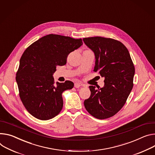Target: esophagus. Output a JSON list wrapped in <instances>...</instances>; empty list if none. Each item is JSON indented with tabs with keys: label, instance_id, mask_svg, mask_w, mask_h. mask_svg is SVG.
<instances>
[{
	"label": "esophagus",
	"instance_id": "1",
	"mask_svg": "<svg viewBox=\"0 0 155 155\" xmlns=\"http://www.w3.org/2000/svg\"><path fill=\"white\" fill-rule=\"evenodd\" d=\"M81 86H83V85H82V84L79 83H75V85H74V87H75V88H79V87H80Z\"/></svg>",
	"mask_w": 155,
	"mask_h": 155
}]
</instances>
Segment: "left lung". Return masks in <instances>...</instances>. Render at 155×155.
I'll use <instances>...</instances> for the list:
<instances>
[{
    "label": "left lung",
    "mask_w": 155,
    "mask_h": 155,
    "mask_svg": "<svg viewBox=\"0 0 155 155\" xmlns=\"http://www.w3.org/2000/svg\"><path fill=\"white\" fill-rule=\"evenodd\" d=\"M84 43L94 53V72L104 77L103 88L90 86L91 95L84 101L95 118L114 116L125 104L134 86L135 67L129 52L121 42L100 36L85 38Z\"/></svg>",
    "instance_id": "1"
}]
</instances>
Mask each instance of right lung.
I'll use <instances>...</instances> for the list:
<instances>
[{"mask_svg": "<svg viewBox=\"0 0 155 155\" xmlns=\"http://www.w3.org/2000/svg\"><path fill=\"white\" fill-rule=\"evenodd\" d=\"M83 45L81 39L51 34L42 37L23 53L16 74L20 100L33 117L43 120L57 115L63 107L62 93L72 81L54 83L56 66L64 65L68 55Z\"/></svg>", "mask_w": 155, "mask_h": 155, "instance_id": "add662e5", "label": "right lung"}]
</instances>
